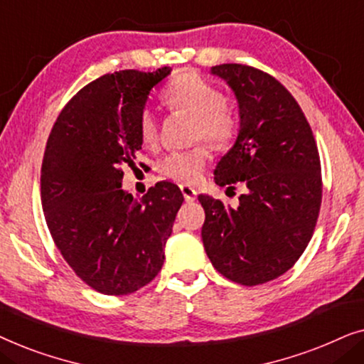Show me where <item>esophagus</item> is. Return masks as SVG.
<instances>
[{
	"label": "esophagus",
	"instance_id": "obj_1",
	"mask_svg": "<svg viewBox=\"0 0 364 364\" xmlns=\"http://www.w3.org/2000/svg\"><path fill=\"white\" fill-rule=\"evenodd\" d=\"M181 192L186 202H193L197 198V191L191 186H181Z\"/></svg>",
	"mask_w": 364,
	"mask_h": 364
}]
</instances>
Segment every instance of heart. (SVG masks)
I'll list each match as a JSON object with an SVG mask.
<instances>
[{
	"label": "heart",
	"instance_id": "b5f03b06",
	"mask_svg": "<svg viewBox=\"0 0 364 364\" xmlns=\"http://www.w3.org/2000/svg\"><path fill=\"white\" fill-rule=\"evenodd\" d=\"M164 102L172 111L193 117V139H205L215 147L230 146L237 134V117L223 101V94L205 79L193 73H183L172 79L164 89ZM139 136L146 146L157 142V119L151 109H144L139 116ZM210 159L205 146L188 151L171 152L159 164V171L171 181L193 183L202 176Z\"/></svg>",
	"mask_w": 364,
	"mask_h": 364
}]
</instances>
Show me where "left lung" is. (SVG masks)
Masks as SVG:
<instances>
[{
	"mask_svg": "<svg viewBox=\"0 0 364 364\" xmlns=\"http://www.w3.org/2000/svg\"><path fill=\"white\" fill-rule=\"evenodd\" d=\"M210 73L230 86L240 117L237 141L213 178L247 191L235 208L198 196L205 210L202 242L223 277L262 285L290 270L310 242L321 205L320 156L301 107L275 77L243 64Z\"/></svg>",
	"mask_w": 364,
	"mask_h": 364,
	"instance_id": "8db88e82",
	"label": "left lung"
}]
</instances>
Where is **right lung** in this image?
<instances>
[{
  "label": "right lung",
  "mask_w": 364,
  "mask_h": 364,
  "mask_svg": "<svg viewBox=\"0 0 364 364\" xmlns=\"http://www.w3.org/2000/svg\"><path fill=\"white\" fill-rule=\"evenodd\" d=\"M171 71L101 76L64 106L49 134L44 218L68 265L104 295H129L157 277L183 202L172 182H157L142 198L122 188V167H132L142 149L139 116Z\"/></svg>",
  "instance_id": "obj_1"
}]
</instances>
